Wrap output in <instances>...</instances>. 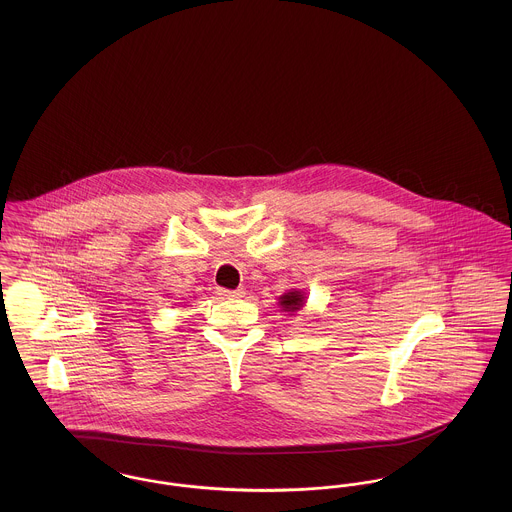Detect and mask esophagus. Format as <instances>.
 I'll return each instance as SVG.
<instances>
[{"mask_svg":"<svg viewBox=\"0 0 512 512\" xmlns=\"http://www.w3.org/2000/svg\"><path fill=\"white\" fill-rule=\"evenodd\" d=\"M217 293L220 297H244L245 295L244 290H224V288H219Z\"/></svg>","mask_w":512,"mask_h":512,"instance_id":"1","label":"esophagus"}]
</instances>
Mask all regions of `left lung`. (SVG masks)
Instances as JSON below:
<instances>
[{"label":"left lung","mask_w":512,"mask_h":512,"mask_svg":"<svg viewBox=\"0 0 512 512\" xmlns=\"http://www.w3.org/2000/svg\"><path fill=\"white\" fill-rule=\"evenodd\" d=\"M305 303H307V295H305V292H301V290H290V292L278 297L280 311H284L288 315L301 311L305 307Z\"/></svg>","instance_id":"left-lung-1"}]
</instances>
